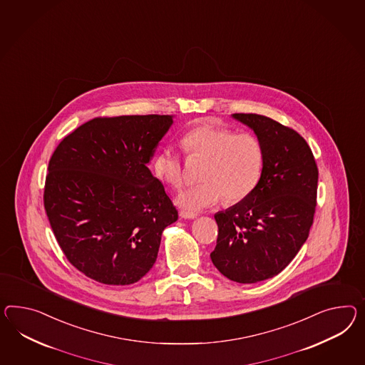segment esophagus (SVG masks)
Returning a JSON list of instances; mask_svg holds the SVG:
<instances>
[{
	"instance_id": "obj_1",
	"label": "esophagus",
	"mask_w": 365,
	"mask_h": 365,
	"mask_svg": "<svg viewBox=\"0 0 365 365\" xmlns=\"http://www.w3.org/2000/svg\"><path fill=\"white\" fill-rule=\"evenodd\" d=\"M180 217H181V218H184V220H189V218H190V220H192V218H196L197 217V213H192V212H187V210H181V212H180Z\"/></svg>"
}]
</instances>
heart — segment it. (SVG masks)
Masks as SVG:
<instances>
[{"instance_id":"b5f03b06","label":"heart","mask_w":365,"mask_h":365,"mask_svg":"<svg viewBox=\"0 0 365 365\" xmlns=\"http://www.w3.org/2000/svg\"><path fill=\"white\" fill-rule=\"evenodd\" d=\"M182 147L190 156L207 158L202 184L187 187L176 197V204L192 213L220 204L242 201L258 185L264 165L261 140L249 132L215 123H201L182 136ZM155 175L180 187L184 182L181 155L173 145H165L153 158Z\"/></svg>"}]
</instances>
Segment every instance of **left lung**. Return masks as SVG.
<instances>
[{
  "label": "left lung",
  "instance_id": "left-lung-1",
  "mask_svg": "<svg viewBox=\"0 0 365 365\" xmlns=\"http://www.w3.org/2000/svg\"><path fill=\"white\" fill-rule=\"evenodd\" d=\"M233 118L261 140L264 165L249 196L215 213L218 237L210 258L230 281L257 283L279 274L309 238L319 172L298 132L257 113Z\"/></svg>",
  "mask_w": 365,
  "mask_h": 365
}]
</instances>
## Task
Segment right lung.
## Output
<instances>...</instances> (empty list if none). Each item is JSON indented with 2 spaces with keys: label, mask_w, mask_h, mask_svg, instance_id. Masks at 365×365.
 Segmentation results:
<instances>
[{
  "label": "right lung",
  "mask_w": 365,
  "mask_h": 365,
  "mask_svg": "<svg viewBox=\"0 0 365 365\" xmlns=\"http://www.w3.org/2000/svg\"><path fill=\"white\" fill-rule=\"evenodd\" d=\"M172 115L95 118L48 161L43 204L66 258L86 277L125 286L152 269L178 210L148 169Z\"/></svg>",
  "instance_id": "obj_1"
}]
</instances>
